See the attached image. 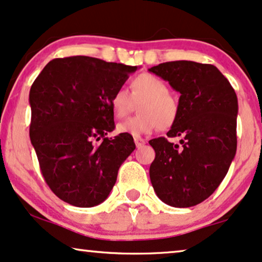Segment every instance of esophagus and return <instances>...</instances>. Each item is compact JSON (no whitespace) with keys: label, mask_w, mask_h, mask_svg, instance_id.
Here are the masks:
<instances>
[{"label":"esophagus","mask_w":262,"mask_h":262,"mask_svg":"<svg viewBox=\"0 0 262 262\" xmlns=\"http://www.w3.org/2000/svg\"><path fill=\"white\" fill-rule=\"evenodd\" d=\"M134 142H135V145H137V147H141V146L145 145L146 141H145V139H142L140 137H135Z\"/></svg>","instance_id":"34e87169"}]
</instances>
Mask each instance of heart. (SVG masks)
Wrapping results in <instances>:
<instances>
[{"mask_svg":"<svg viewBox=\"0 0 262 262\" xmlns=\"http://www.w3.org/2000/svg\"><path fill=\"white\" fill-rule=\"evenodd\" d=\"M134 103H139V115L117 124L118 133L141 137L158 128H170L179 116V103L170 95L169 86L149 73H142L132 80L130 93L124 89L115 91L110 99L114 116H127L133 110Z\"/></svg>","mask_w":262,"mask_h":262,"instance_id":"1","label":"heart"}]
</instances>
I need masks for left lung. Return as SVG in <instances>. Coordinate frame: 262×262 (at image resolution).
Segmentation results:
<instances>
[{
	"label": "left lung",
	"instance_id": "left-lung-1",
	"mask_svg": "<svg viewBox=\"0 0 262 262\" xmlns=\"http://www.w3.org/2000/svg\"><path fill=\"white\" fill-rule=\"evenodd\" d=\"M181 93L179 116L169 138L152 139L156 158L149 179L158 196L172 207H191L213 194L228 173L237 148L238 103L229 80L212 64L173 61L149 68Z\"/></svg>",
	"mask_w": 262,
	"mask_h": 262
}]
</instances>
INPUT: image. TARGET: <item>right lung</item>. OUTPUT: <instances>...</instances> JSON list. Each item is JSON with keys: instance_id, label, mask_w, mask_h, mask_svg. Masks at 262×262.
I'll use <instances>...</instances> for the list:
<instances>
[{"instance_id": "add662e5", "label": "right lung", "mask_w": 262, "mask_h": 262, "mask_svg": "<svg viewBox=\"0 0 262 262\" xmlns=\"http://www.w3.org/2000/svg\"><path fill=\"white\" fill-rule=\"evenodd\" d=\"M137 69L89 56L55 58L31 86V142L45 182L67 204H102L135 149L129 134L106 135L115 128L111 96Z\"/></svg>"}]
</instances>
